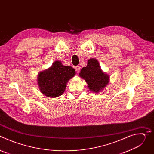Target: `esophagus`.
<instances>
[{
  "label": "esophagus",
  "instance_id": "1",
  "mask_svg": "<svg viewBox=\"0 0 154 154\" xmlns=\"http://www.w3.org/2000/svg\"><path fill=\"white\" fill-rule=\"evenodd\" d=\"M75 70H76L77 73H79L80 72V66H77L75 67Z\"/></svg>",
  "mask_w": 154,
  "mask_h": 154
}]
</instances>
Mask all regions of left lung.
I'll return each mask as SVG.
<instances>
[{
    "label": "left lung",
    "mask_w": 154,
    "mask_h": 154,
    "mask_svg": "<svg viewBox=\"0 0 154 154\" xmlns=\"http://www.w3.org/2000/svg\"><path fill=\"white\" fill-rule=\"evenodd\" d=\"M79 76L84 79L88 84V88L94 93H99L109 82V75L104 72L96 58H90L88 60L87 66L83 68Z\"/></svg>",
    "instance_id": "8db88e82"
}]
</instances>
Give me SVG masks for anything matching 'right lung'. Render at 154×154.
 I'll use <instances>...</instances> for the list:
<instances>
[{"instance_id": "right-lung-1", "label": "right lung", "mask_w": 154, "mask_h": 154, "mask_svg": "<svg viewBox=\"0 0 154 154\" xmlns=\"http://www.w3.org/2000/svg\"><path fill=\"white\" fill-rule=\"evenodd\" d=\"M76 74L70 66H64L60 61H55L51 66L41 71L38 75L37 83L39 91L49 97H57L62 95L68 81Z\"/></svg>"}]
</instances>
